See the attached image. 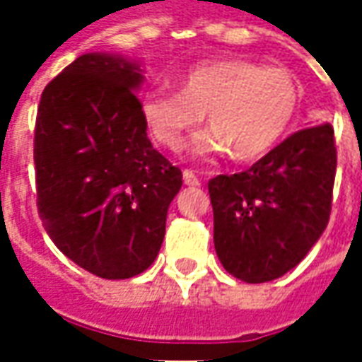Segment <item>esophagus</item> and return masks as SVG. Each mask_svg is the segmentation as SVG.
Here are the masks:
<instances>
[{
  "label": "esophagus",
  "instance_id": "obj_1",
  "mask_svg": "<svg viewBox=\"0 0 362 362\" xmlns=\"http://www.w3.org/2000/svg\"><path fill=\"white\" fill-rule=\"evenodd\" d=\"M183 183H185V185H191V187H197V185H199V179L195 177L193 171L185 169V171H183Z\"/></svg>",
  "mask_w": 362,
  "mask_h": 362
}]
</instances>
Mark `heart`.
I'll return each instance as SVG.
<instances>
[{
	"label": "heart",
	"instance_id": "heart-1",
	"mask_svg": "<svg viewBox=\"0 0 362 362\" xmlns=\"http://www.w3.org/2000/svg\"><path fill=\"white\" fill-rule=\"evenodd\" d=\"M298 105V82L286 68L221 58L189 68L181 90L146 92L141 112L153 139L171 151H181L207 115L211 129L195 139L193 151H230L231 159L247 163L262 159L284 139Z\"/></svg>",
	"mask_w": 362,
	"mask_h": 362
}]
</instances>
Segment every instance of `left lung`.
Returning a JSON list of instances; mask_svg holds the SVG:
<instances>
[{"label":"left lung","instance_id":"obj_1","mask_svg":"<svg viewBox=\"0 0 362 362\" xmlns=\"http://www.w3.org/2000/svg\"><path fill=\"white\" fill-rule=\"evenodd\" d=\"M337 146L330 124L294 132L247 171L209 181L221 266L247 284L296 268L327 230Z\"/></svg>","mask_w":362,"mask_h":362}]
</instances>
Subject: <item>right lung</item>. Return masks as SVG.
<instances>
[{
    "mask_svg": "<svg viewBox=\"0 0 362 362\" xmlns=\"http://www.w3.org/2000/svg\"><path fill=\"white\" fill-rule=\"evenodd\" d=\"M141 62L82 54L42 92L34 139L37 211L56 247L105 280L145 272L159 254L179 167L153 148L134 92Z\"/></svg>",
    "mask_w": 362,
    "mask_h": 362,
    "instance_id": "right-lung-1",
    "label": "right lung"
}]
</instances>
